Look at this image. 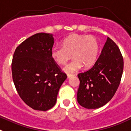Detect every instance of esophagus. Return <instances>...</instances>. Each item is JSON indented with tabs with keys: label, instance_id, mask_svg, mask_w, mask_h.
Returning a JSON list of instances; mask_svg holds the SVG:
<instances>
[{
	"label": "esophagus",
	"instance_id": "34e87169",
	"mask_svg": "<svg viewBox=\"0 0 131 131\" xmlns=\"http://www.w3.org/2000/svg\"><path fill=\"white\" fill-rule=\"evenodd\" d=\"M74 75L73 74H67V77H68V78H70L71 77H73Z\"/></svg>",
	"mask_w": 131,
	"mask_h": 131
}]
</instances>
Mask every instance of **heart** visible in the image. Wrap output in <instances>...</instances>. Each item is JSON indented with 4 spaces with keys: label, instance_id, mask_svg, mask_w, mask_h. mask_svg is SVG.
<instances>
[{
    "label": "heart",
    "instance_id": "heart-1",
    "mask_svg": "<svg viewBox=\"0 0 131 131\" xmlns=\"http://www.w3.org/2000/svg\"><path fill=\"white\" fill-rule=\"evenodd\" d=\"M62 46L53 45L51 56L59 64H64L71 57L73 60L66 64L63 70L72 73L81 69L84 65L89 67L96 61L99 51V43L95 37L79 34H72L62 40Z\"/></svg>",
    "mask_w": 131,
    "mask_h": 131
}]
</instances>
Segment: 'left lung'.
Wrapping results in <instances>:
<instances>
[{
    "mask_svg": "<svg viewBox=\"0 0 131 131\" xmlns=\"http://www.w3.org/2000/svg\"><path fill=\"white\" fill-rule=\"evenodd\" d=\"M123 59L117 45L107 37L101 54L90 70L78 74L77 101L87 109H97L110 102L120 84Z\"/></svg>",
    "mask_w": 131,
    "mask_h": 131,
    "instance_id": "obj_1",
    "label": "left lung"
}]
</instances>
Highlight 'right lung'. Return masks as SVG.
Masks as SVG:
<instances>
[{
	"label": "right lung",
	"mask_w": 131,
	"mask_h": 131,
	"mask_svg": "<svg viewBox=\"0 0 131 131\" xmlns=\"http://www.w3.org/2000/svg\"><path fill=\"white\" fill-rule=\"evenodd\" d=\"M53 44V34L38 33L22 42L14 53L12 73L16 89L21 100L35 110L53 107L67 78L51 56Z\"/></svg>",
	"instance_id": "right-lung-1"
}]
</instances>
